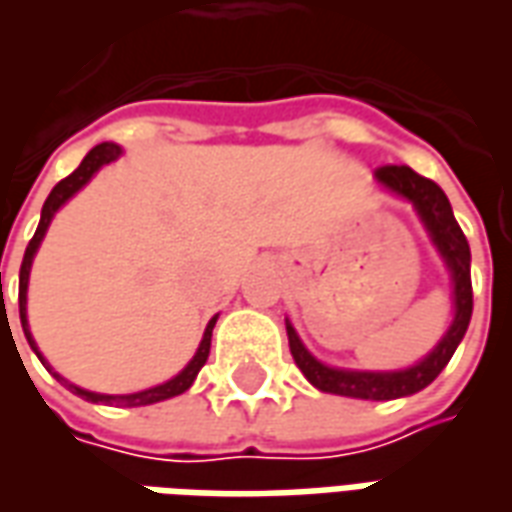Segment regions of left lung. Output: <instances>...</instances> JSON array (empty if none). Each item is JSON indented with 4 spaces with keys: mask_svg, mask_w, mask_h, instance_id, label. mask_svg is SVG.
Here are the masks:
<instances>
[{
    "mask_svg": "<svg viewBox=\"0 0 512 512\" xmlns=\"http://www.w3.org/2000/svg\"><path fill=\"white\" fill-rule=\"evenodd\" d=\"M378 183H384L386 189L395 191L400 197L414 202V208L422 216V222L428 227L433 244L439 246L444 263L452 271V282H455V321L441 337V343L433 348L419 365L408 367V370H397V373H359V370H334V367L321 365L315 356L301 345L299 334L293 332L288 323V343L290 354L296 359L299 370L307 376L312 386H318L321 392H332V395L345 397H362V400H395V397L414 395L419 389L439 376L447 367V362L455 354V348L463 340V334L469 329L472 321V252H469V241L452 216L450 200L447 194L433 183L430 178H422L411 167H386L376 169Z\"/></svg>",
    "mask_w": 512,
    "mask_h": 512,
    "instance_id": "8db88e82",
    "label": "left lung"
}]
</instances>
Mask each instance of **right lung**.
<instances>
[{"label": "right lung", "mask_w": 512, "mask_h": 512, "mask_svg": "<svg viewBox=\"0 0 512 512\" xmlns=\"http://www.w3.org/2000/svg\"><path fill=\"white\" fill-rule=\"evenodd\" d=\"M117 156H120V147L112 145V142H101V145H95L93 150L84 156L82 164L73 169L68 178L60 180V183L51 189L49 200L43 202V213H40L38 230H35L32 241H29L27 252H24V260H21V271H18V315H21V326H24V334H27L29 345H32V351H35L38 356H40L38 345H35V340H32V334H29V326H27V279H29V266H32V257H35L40 241H43V235H46V230H49L51 216L60 211L62 202L71 200L73 194L82 189L84 183L93 178L98 169L104 167V164H109V161H115ZM213 326H216V318L208 323V329H205V334H202V343H200V348H197L194 359H191L189 365L183 367V370H180L178 376L172 378V381H167V384L153 386V389H145V392H134V395H95V392H87V389H79V386H73V384H68V386H71L76 395L84 397V400H93V403H109V406H128V408L150 406V403H158V400H167V397L180 395V392H186V389L194 384V378H197V373L202 370V365L208 362V354H211ZM40 362L46 365V359H43V356H40ZM54 376H57V373H54Z\"/></svg>", "instance_id": "right-lung-1"}]
</instances>
